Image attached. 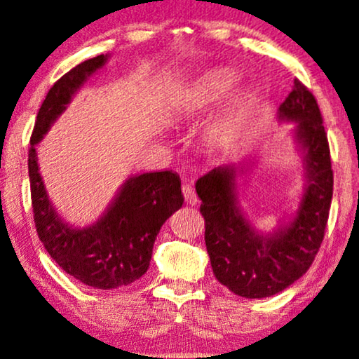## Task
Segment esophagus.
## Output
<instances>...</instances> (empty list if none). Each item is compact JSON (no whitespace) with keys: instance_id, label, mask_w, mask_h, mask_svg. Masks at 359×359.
Wrapping results in <instances>:
<instances>
[{"instance_id":"34e87169","label":"esophagus","mask_w":359,"mask_h":359,"mask_svg":"<svg viewBox=\"0 0 359 359\" xmlns=\"http://www.w3.org/2000/svg\"><path fill=\"white\" fill-rule=\"evenodd\" d=\"M182 194H184V198H185V202L187 203H190V205H195L198 202V198H197V194H195V190H194V187L192 185H182Z\"/></svg>"}]
</instances>
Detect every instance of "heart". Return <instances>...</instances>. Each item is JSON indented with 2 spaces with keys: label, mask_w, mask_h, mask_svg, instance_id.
I'll list each match as a JSON object with an SVG mask.
<instances>
[{
  "label": "heart",
  "mask_w": 359,
  "mask_h": 359,
  "mask_svg": "<svg viewBox=\"0 0 359 359\" xmlns=\"http://www.w3.org/2000/svg\"><path fill=\"white\" fill-rule=\"evenodd\" d=\"M240 82V75L229 69L210 70L195 82L179 102V113L185 118H194L223 102ZM238 121L236 108L222 114L208 128V136L213 141H222L231 135Z\"/></svg>",
  "instance_id": "heart-1"
}]
</instances>
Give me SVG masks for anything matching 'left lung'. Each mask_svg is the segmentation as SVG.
<instances>
[{
	"label": "left lung",
	"mask_w": 359,
	"mask_h": 359,
	"mask_svg": "<svg viewBox=\"0 0 359 359\" xmlns=\"http://www.w3.org/2000/svg\"><path fill=\"white\" fill-rule=\"evenodd\" d=\"M279 119L294 121L302 152L305 187L287 223L267 235L257 231L238 205L236 175L248 164L218 165L195 184L205 218V245L219 284L246 299L271 297L300 279L323 241L333 195V170L317 100L299 80L279 107Z\"/></svg>",
	"instance_id": "left-lung-1"
}]
</instances>
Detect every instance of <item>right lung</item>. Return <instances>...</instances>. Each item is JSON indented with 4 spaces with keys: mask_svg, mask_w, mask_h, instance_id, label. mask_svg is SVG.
<instances>
[{
    "mask_svg": "<svg viewBox=\"0 0 359 359\" xmlns=\"http://www.w3.org/2000/svg\"><path fill=\"white\" fill-rule=\"evenodd\" d=\"M108 57L102 54L85 60L54 83L37 113L27 159L39 240L67 274L102 290L123 287L146 274L161 226L184 203L180 177L172 170L130 177L107 212L83 228L64 222L49 200L37 164L36 144L90 76L103 69Z\"/></svg>",
    "mask_w": 359,
    "mask_h": 359,
    "instance_id": "1",
    "label": "right lung"
}]
</instances>
